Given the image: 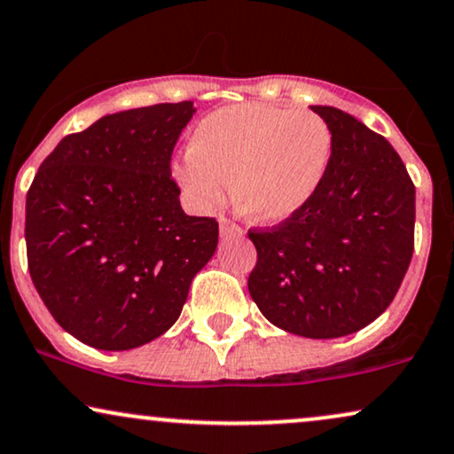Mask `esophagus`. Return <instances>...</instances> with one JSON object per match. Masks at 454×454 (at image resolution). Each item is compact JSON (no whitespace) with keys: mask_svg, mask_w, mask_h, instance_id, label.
I'll return each mask as SVG.
<instances>
[{"mask_svg":"<svg viewBox=\"0 0 454 454\" xmlns=\"http://www.w3.org/2000/svg\"><path fill=\"white\" fill-rule=\"evenodd\" d=\"M220 234H222V237H240L243 231H240V226L237 222L228 220V217H222V220H220Z\"/></svg>","mask_w":454,"mask_h":454,"instance_id":"1","label":"esophagus"}]
</instances>
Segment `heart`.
Wrapping results in <instances>:
<instances>
[{"instance_id":"1","label":"heart","mask_w":454,"mask_h":454,"mask_svg":"<svg viewBox=\"0 0 454 454\" xmlns=\"http://www.w3.org/2000/svg\"><path fill=\"white\" fill-rule=\"evenodd\" d=\"M331 153L333 131L323 117L249 102L200 119L174 177L200 211L220 207L231 180L240 214L280 223L317 194Z\"/></svg>"}]
</instances>
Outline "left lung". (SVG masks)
<instances>
[{
	"label": "left lung",
	"mask_w": 454,
	"mask_h": 454,
	"mask_svg": "<svg viewBox=\"0 0 454 454\" xmlns=\"http://www.w3.org/2000/svg\"><path fill=\"white\" fill-rule=\"evenodd\" d=\"M333 131L312 200L268 231L251 228L249 294L278 329L333 340L371 325L398 294L415 249V184L386 137L333 106H309Z\"/></svg>",
	"instance_id": "left-lung-1"
}]
</instances>
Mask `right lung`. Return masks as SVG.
Wrapping results in <instances>:
<instances>
[{
	"label": "right lung",
	"mask_w": 454,
	"mask_h": 454,
	"mask_svg": "<svg viewBox=\"0 0 454 454\" xmlns=\"http://www.w3.org/2000/svg\"><path fill=\"white\" fill-rule=\"evenodd\" d=\"M191 100L131 108L62 137L27 192V260L45 308L74 340L134 349L180 317L217 247L214 217L186 215L171 153Z\"/></svg>",
	"instance_id": "obj_1"
}]
</instances>
